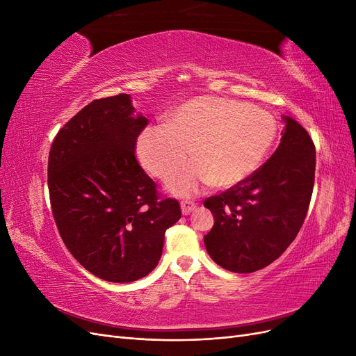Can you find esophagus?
Here are the masks:
<instances>
[{"mask_svg": "<svg viewBox=\"0 0 356 356\" xmlns=\"http://www.w3.org/2000/svg\"><path fill=\"white\" fill-rule=\"evenodd\" d=\"M196 208H197V204L195 202H190V200H182L181 202V211L184 215H188L193 211H196Z\"/></svg>", "mask_w": 356, "mask_h": 356, "instance_id": "1", "label": "esophagus"}]
</instances>
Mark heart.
Returning <instances> with one entry per match:
<instances>
[{"mask_svg":"<svg viewBox=\"0 0 356 356\" xmlns=\"http://www.w3.org/2000/svg\"><path fill=\"white\" fill-rule=\"evenodd\" d=\"M276 138L270 113L236 99L199 96L148 127L136 144L139 163L149 175L169 179L190 156L195 163L170 179L169 190L190 196L203 184L229 188L260 168Z\"/></svg>","mask_w":356,"mask_h":356,"instance_id":"heart-1","label":"heart"}]
</instances>
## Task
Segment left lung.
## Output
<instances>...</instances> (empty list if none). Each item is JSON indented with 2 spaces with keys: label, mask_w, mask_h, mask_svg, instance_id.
Instances as JSON below:
<instances>
[{
  "label": "left lung",
  "mask_w": 356,
  "mask_h": 356,
  "mask_svg": "<svg viewBox=\"0 0 356 356\" xmlns=\"http://www.w3.org/2000/svg\"><path fill=\"white\" fill-rule=\"evenodd\" d=\"M284 122L272 157L251 177L203 203L213 215L204 246L225 270L252 273L273 263L305 222L315 182V145L294 118L284 115Z\"/></svg>",
  "instance_id": "1"
}]
</instances>
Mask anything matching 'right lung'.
<instances>
[{
  "mask_svg": "<svg viewBox=\"0 0 356 356\" xmlns=\"http://www.w3.org/2000/svg\"><path fill=\"white\" fill-rule=\"evenodd\" d=\"M131 96L95 99L63 126L49 153L53 218L68 251L108 282H134L157 266L166 230L181 218L139 166L135 145L148 120Z\"/></svg>",
  "mask_w": 356,
  "mask_h": 356,
  "instance_id": "right-lung-1",
  "label": "right lung"
}]
</instances>
